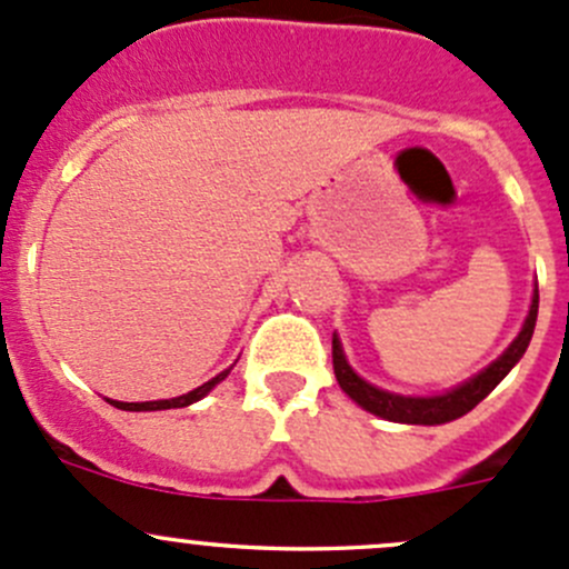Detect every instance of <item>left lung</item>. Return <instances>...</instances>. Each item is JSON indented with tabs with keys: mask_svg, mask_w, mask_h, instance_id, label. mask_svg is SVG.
<instances>
[{
	"mask_svg": "<svg viewBox=\"0 0 569 569\" xmlns=\"http://www.w3.org/2000/svg\"><path fill=\"white\" fill-rule=\"evenodd\" d=\"M537 311H539V289L533 286L531 295V308L529 317H526L523 327H520L518 338L492 360L487 369H481L479 375H473L470 380H465L462 386L451 388L446 393L435 396H401L382 391V388L366 382L358 371L349 366L347 355H343L341 338L332 332V371H336V380L341 386V391L360 405L363 410L375 412V416L386 418V421L393 423H421V427H438V423H449L455 418H462L465 412L473 410L509 371L518 366V360L523 358L526 349H529V341L533 336V325H537Z\"/></svg>",
	"mask_w": 569,
	"mask_h": 569,
	"instance_id": "obj_1",
	"label": "left lung"
}]
</instances>
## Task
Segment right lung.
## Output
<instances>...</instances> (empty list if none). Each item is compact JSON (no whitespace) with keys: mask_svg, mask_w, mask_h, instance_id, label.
<instances>
[{"mask_svg":"<svg viewBox=\"0 0 569 569\" xmlns=\"http://www.w3.org/2000/svg\"><path fill=\"white\" fill-rule=\"evenodd\" d=\"M231 369H233V366H231ZM231 369L220 371V375L211 377L209 382H203V386H198V388H194V391H189V393H183V396H176V399H159V401H114V399H107V401H109V405H112V407H118V410H129V412L173 410V407H189V405H194V401L203 399V396L209 393L211 388L220 386V382L226 380L228 375H231Z\"/></svg>","mask_w":569,"mask_h":569,"instance_id":"add662e5","label":"right lung"}]
</instances>
